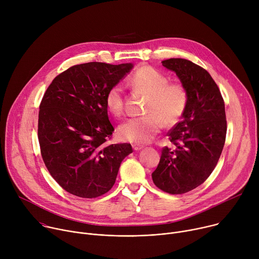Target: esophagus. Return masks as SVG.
<instances>
[{
  "mask_svg": "<svg viewBox=\"0 0 259 259\" xmlns=\"http://www.w3.org/2000/svg\"><path fill=\"white\" fill-rule=\"evenodd\" d=\"M132 146H133V150L134 151H140V150H142L143 147H144L143 145H139V144H133Z\"/></svg>",
  "mask_w": 259,
  "mask_h": 259,
  "instance_id": "1",
  "label": "esophagus"
}]
</instances>
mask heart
<instances>
[{"label": "heart", "mask_w": 259, "mask_h": 259, "mask_svg": "<svg viewBox=\"0 0 259 259\" xmlns=\"http://www.w3.org/2000/svg\"><path fill=\"white\" fill-rule=\"evenodd\" d=\"M130 85L147 95L145 116L123 123L118 135L123 141L144 144L150 142L163 128L176 125L188 108L189 91L179 82H169L165 73L151 65L139 66L130 78ZM105 105L114 117H121L125 109V94L122 84H115L105 94Z\"/></svg>", "instance_id": "heart-1"}]
</instances>
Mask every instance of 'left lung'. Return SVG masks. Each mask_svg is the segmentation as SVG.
Listing matches in <instances>:
<instances>
[{
	"label": "left lung",
	"instance_id": "8db88e82",
	"mask_svg": "<svg viewBox=\"0 0 259 259\" xmlns=\"http://www.w3.org/2000/svg\"><path fill=\"white\" fill-rule=\"evenodd\" d=\"M162 65L176 72L189 91V104L181 121L169 132L172 146H164L153 181L171 195L186 194L210 176L223 152L227 136L225 101L210 73L182 58Z\"/></svg>",
	"mask_w": 259,
	"mask_h": 259
}]
</instances>
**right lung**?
I'll list each match as a JSON object with an SVG mask.
<instances>
[{
    "mask_svg": "<svg viewBox=\"0 0 259 259\" xmlns=\"http://www.w3.org/2000/svg\"><path fill=\"white\" fill-rule=\"evenodd\" d=\"M132 66L103 62L70 66L55 77L42 98L41 155L51 176L71 195L92 199L107 193L122 161L133 152L130 143H105L115 131L105 94Z\"/></svg>",
    "mask_w": 259,
    "mask_h": 259,
    "instance_id": "right-lung-1",
    "label": "right lung"
}]
</instances>
